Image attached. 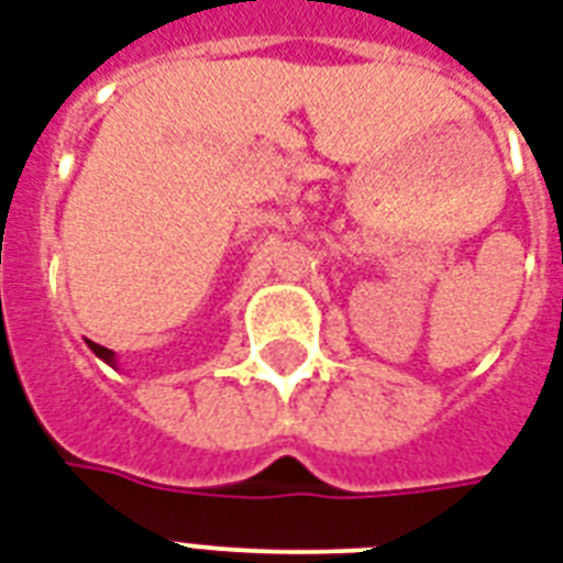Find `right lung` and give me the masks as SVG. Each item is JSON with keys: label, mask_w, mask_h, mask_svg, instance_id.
I'll list each match as a JSON object with an SVG mask.
<instances>
[{"label": "right lung", "mask_w": 563, "mask_h": 563, "mask_svg": "<svg viewBox=\"0 0 563 563\" xmlns=\"http://www.w3.org/2000/svg\"><path fill=\"white\" fill-rule=\"evenodd\" d=\"M90 347H92V353L99 356V360H104L108 365H113V351H108V347H101V344H96V342H90Z\"/></svg>", "instance_id": "obj_1"}]
</instances>
